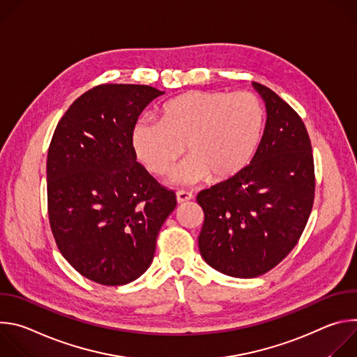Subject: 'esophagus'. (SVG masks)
Returning <instances> with one entry per match:
<instances>
[{
	"label": "esophagus",
	"instance_id": "esophagus-1",
	"mask_svg": "<svg viewBox=\"0 0 357 357\" xmlns=\"http://www.w3.org/2000/svg\"><path fill=\"white\" fill-rule=\"evenodd\" d=\"M193 197V195L190 192H186V190H178L176 192V200L178 203H185L188 200H190Z\"/></svg>",
	"mask_w": 357,
	"mask_h": 357
}]
</instances>
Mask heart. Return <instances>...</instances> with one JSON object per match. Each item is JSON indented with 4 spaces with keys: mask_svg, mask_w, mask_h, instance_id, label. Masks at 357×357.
I'll return each instance as SVG.
<instances>
[{
    "mask_svg": "<svg viewBox=\"0 0 357 357\" xmlns=\"http://www.w3.org/2000/svg\"><path fill=\"white\" fill-rule=\"evenodd\" d=\"M264 109L250 91H188L160 110V121L138 120L131 131L137 158L154 175H167L183 154L189 158L172 181H229L241 174L261 142Z\"/></svg>",
    "mask_w": 357,
    "mask_h": 357,
    "instance_id": "obj_1",
    "label": "heart"
}]
</instances>
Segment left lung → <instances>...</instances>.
<instances>
[{
    "label": "left lung",
    "mask_w": 357,
    "mask_h": 357,
    "mask_svg": "<svg viewBox=\"0 0 357 357\" xmlns=\"http://www.w3.org/2000/svg\"><path fill=\"white\" fill-rule=\"evenodd\" d=\"M267 109L259 149L237 176L200 190L205 213L199 250L215 270L254 278L296 245L315 196L311 139L298 113L271 89L252 83Z\"/></svg>",
    "instance_id": "8db88e82"
}]
</instances>
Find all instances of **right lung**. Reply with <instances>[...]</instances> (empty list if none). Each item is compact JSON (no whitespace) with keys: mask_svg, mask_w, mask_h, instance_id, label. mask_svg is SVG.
I'll return each instance as SVG.
<instances>
[{"mask_svg":"<svg viewBox=\"0 0 357 357\" xmlns=\"http://www.w3.org/2000/svg\"><path fill=\"white\" fill-rule=\"evenodd\" d=\"M161 94L145 84L96 86L73 101L49 145L50 229L69 264L101 285L146 271L176 206L175 192L137 162L131 146L138 116Z\"/></svg>","mask_w":357,"mask_h":357,"instance_id":"add662e5","label":"right lung"}]
</instances>
